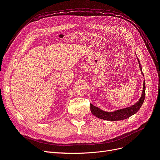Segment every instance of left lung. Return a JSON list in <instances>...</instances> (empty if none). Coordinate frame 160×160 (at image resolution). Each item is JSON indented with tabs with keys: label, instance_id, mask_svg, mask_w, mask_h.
Wrapping results in <instances>:
<instances>
[{
	"label": "left lung",
	"instance_id": "left-lung-1",
	"mask_svg": "<svg viewBox=\"0 0 160 160\" xmlns=\"http://www.w3.org/2000/svg\"><path fill=\"white\" fill-rule=\"evenodd\" d=\"M138 60L140 70H141L142 73L143 75L142 66H141V64H140V62H139V60L138 59ZM145 95H146V85H145V80H144L143 91H142V94L141 98H140V99H139V101L137 103H135L134 105L131 106V107L116 110L113 111V112H108V111H105L101 110L99 108H97L95 105L90 103L91 111L92 114L94 115L97 118H98L99 119H102L107 121L123 120V119L129 118V117H131V116L138 112L139 109H140V108L142 107V104L143 103V101L145 99Z\"/></svg>",
	"mask_w": 160,
	"mask_h": 160
}]
</instances>
